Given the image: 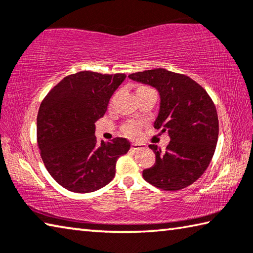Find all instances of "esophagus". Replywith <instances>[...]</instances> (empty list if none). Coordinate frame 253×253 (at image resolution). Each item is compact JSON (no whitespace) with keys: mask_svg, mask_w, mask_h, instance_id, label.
I'll use <instances>...</instances> for the list:
<instances>
[{"mask_svg":"<svg viewBox=\"0 0 253 253\" xmlns=\"http://www.w3.org/2000/svg\"><path fill=\"white\" fill-rule=\"evenodd\" d=\"M130 147H131V149H142V148H144L145 147V145L144 144H140V143H131V145H130Z\"/></svg>","mask_w":253,"mask_h":253,"instance_id":"34e87169","label":"esophagus"}]
</instances>
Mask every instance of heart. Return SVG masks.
Segmentation results:
<instances>
[{
	"instance_id": "heart-1",
	"label": "heart",
	"mask_w": 253,
	"mask_h": 253,
	"mask_svg": "<svg viewBox=\"0 0 253 253\" xmlns=\"http://www.w3.org/2000/svg\"><path fill=\"white\" fill-rule=\"evenodd\" d=\"M142 88H144V87H142ZM142 88H139V89H142ZM124 132H125V134L129 137H136L137 135H138V127H137L136 124H128V125L124 127Z\"/></svg>"
}]
</instances>
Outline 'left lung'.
I'll return each instance as SVG.
<instances>
[{"mask_svg": "<svg viewBox=\"0 0 253 253\" xmlns=\"http://www.w3.org/2000/svg\"><path fill=\"white\" fill-rule=\"evenodd\" d=\"M155 88L160 110L156 129L168 131L170 142L165 152L149 145L156 161L143 170L148 183L166 191H177L194 183L211 162L219 137V119L208 92L190 77L163 68L128 76Z\"/></svg>", "mask_w": 253, "mask_h": 253, "instance_id": "obj_1", "label": "left lung"}]
</instances>
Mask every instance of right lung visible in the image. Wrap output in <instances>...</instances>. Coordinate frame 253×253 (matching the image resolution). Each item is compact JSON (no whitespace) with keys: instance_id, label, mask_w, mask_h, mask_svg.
I'll list each match as a JSON object with an SVG mask.
<instances>
[{"instance_id":"obj_1","label":"right lung","mask_w":253,"mask_h":253,"mask_svg":"<svg viewBox=\"0 0 253 253\" xmlns=\"http://www.w3.org/2000/svg\"><path fill=\"white\" fill-rule=\"evenodd\" d=\"M125 74L80 71L63 78L41 102L38 146L51 176L75 193H90L115 176L117 160L130 148L123 137L97 144L96 122Z\"/></svg>"}]
</instances>
